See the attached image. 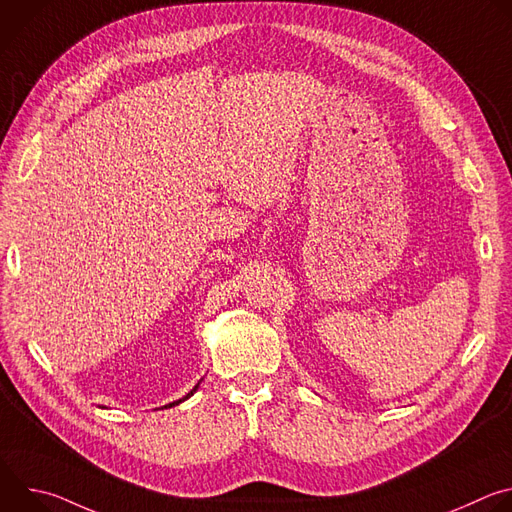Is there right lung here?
Segmentation results:
<instances>
[{
    "mask_svg": "<svg viewBox=\"0 0 512 512\" xmlns=\"http://www.w3.org/2000/svg\"><path fill=\"white\" fill-rule=\"evenodd\" d=\"M200 383H202V379H200V381H198V383H196V385H194V389H192V391H190V393H188V395H184V397H182V399H178V401H172V403H168V405H164V407H174V405H180V403H182V401H186V399H188V397H192V395H194V393H196V391H198V387H200Z\"/></svg>",
    "mask_w": 512,
    "mask_h": 512,
    "instance_id": "1",
    "label": "right lung"
}]
</instances>
